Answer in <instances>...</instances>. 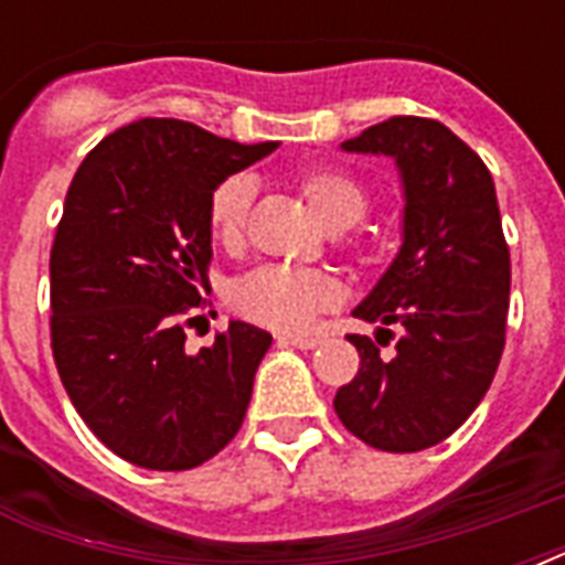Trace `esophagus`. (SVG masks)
<instances>
[{"label": "esophagus", "instance_id": "34e87169", "mask_svg": "<svg viewBox=\"0 0 565 565\" xmlns=\"http://www.w3.org/2000/svg\"><path fill=\"white\" fill-rule=\"evenodd\" d=\"M319 343H322L319 337H278V345H292V349H305V352H308V349H317Z\"/></svg>", "mask_w": 565, "mask_h": 565}]
</instances>
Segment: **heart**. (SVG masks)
<instances>
[{
  "mask_svg": "<svg viewBox=\"0 0 565 565\" xmlns=\"http://www.w3.org/2000/svg\"><path fill=\"white\" fill-rule=\"evenodd\" d=\"M299 188L328 228H352L366 213V190L343 170L317 167L299 172ZM255 202V181L246 172L222 179L207 195V228L225 248L243 246L248 213ZM231 308L248 322L273 331H308L319 313L340 301V284L326 269L266 264L231 284Z\"/></svg>",
  "mask_w": 565,
  "mask_h": 565,
  "instance_id": "obj_1",
  "label": "heart"
}]
</instances>
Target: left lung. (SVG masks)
Instances as JSON below:
<instances>
[{"mask_svg": "<svg viewBox=\"0 0 565 565\" xmlns=\"http://www.w3.org/2000/svg\"><path fill=\"white\" fill-rule=\"evenodd\" d=\"M393 158L404 188L402 248L354 308L393 337L381 358L349 334L361 370L334 395L345 428L381 451H422L451 437L481 404L504 352L510 248L487 163L443 122L393 117L343 143Z\"/></svg>", "mask_w": 565, "mask_h": 565, "instance_id": "left-lung-1", "label": "left lung"}]
</instances>
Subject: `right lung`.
I'll use <instances>...</instances> for the list:
<instances>
[{
    "label": "right lung",
    "mask_w": 565,
    "mask_h": 565,
    "mask_svg": "<svg viewBox=\"0 0 565 565\" xmlns=\"http://www.w3.org/2000/svg\"><path fill=\"white\" fill-rule=\"evenodd\" d=\"M278 143L243 146L184 119H137L75 172L57 222L52 354L87 428L158 472L220 455L243 425L273 334L231 322L188 352L211 266L207 195Z\"/></svg>",
    "instance_id": "right-lung-1"
}]
</instances>
